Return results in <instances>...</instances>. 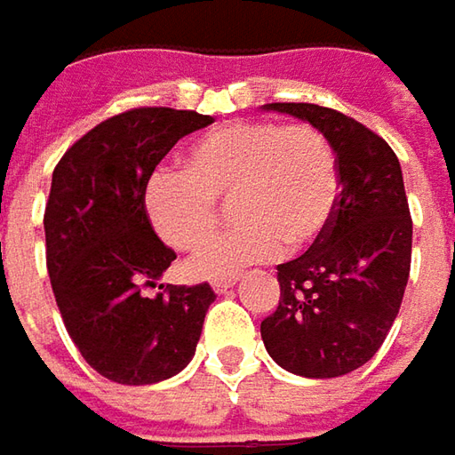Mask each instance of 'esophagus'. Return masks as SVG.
Instances as JSON below:
<instances>
[{"label":"esophagus","mask_w":455,"mask_h":455,"mask_svg":"<svg viewBox=\"0 0 455 455\" xmlns=\"http://www.w3.org/2000/svg\"><path fill=\"white\" fill-rule=\"evenodd\" d=\"M234 284H236V279H213L212 282V287L216 294H224V291L231 290Z\"/></svg>","instance_id":"esophagus-1"}]
</instances>
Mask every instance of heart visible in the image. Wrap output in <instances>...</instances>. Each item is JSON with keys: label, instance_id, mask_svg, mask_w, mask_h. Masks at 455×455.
<instances>
[{"label": "heart", "instance_id": "1", "mask_svg": "<svg viewBox=\"0 0 455 455\" xmlns=\"http://www.w3.org/2000/svg\"><path fill=\"white\" fill-rule=\"evenodd\" d=\"M231 198L242 224L206 243L188 269L219 279L267 261L284 246L305 251L335 219L339 164L315 125L239 120L216 128L188 148L186 171L156 165L140 204L156 234L173 249H196L219 221V201Z\"/></svg>", "mask_w": 455, "mask_h": 455}]
</instances>
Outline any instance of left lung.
Listing matches in <instances>:
<instances>
[{"instance_id": "1", "label": "left lung", "mask_w": 455, "mask_h": 455, "mask_svg": "<svg viewBox=\"0 0 455 455\" xmlns=\"http://www.w3.org/2000/svg\"><path fill=\"white\" fill-rule=\"evenodd\" d=\"M264 110L327 135L339 164V204L320 239L276 267L282 294L261 322V339L279 368L339 378L378 353L398 317L413 246L403 171L380 135L332 108L269 102Z\"/></svg>"}]
</instances>
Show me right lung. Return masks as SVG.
Returning a JSON list of instances; mask_svg holds the SVG:
<instances>
[{"mask_svg": "<svg viewBox=\"0 0 455 455\" xmlns=\"http://www.w3.org/2000/svg\"><path fill=\"white\" fill-rule=\"evenodd\" d=\"M212 116L133 108L102 120L60 158L44 209L47 272L62 322L87 365L120 385L173 378L191 363L216 299L196 287H146L176 259L140 204L143 180Z\"/></svg>", "mask_w": 455, "mask_h": 455, "instance_id": "1", "label": "right lung"}]
</instances>
